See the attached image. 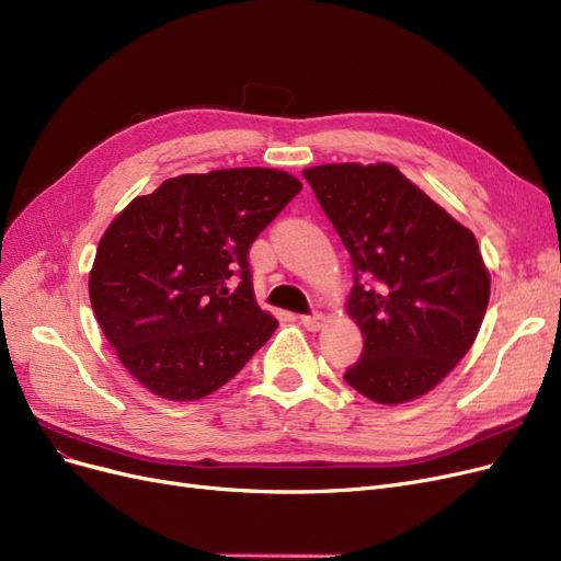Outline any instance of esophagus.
Returning <instances> with one entry per match:
<instances>
[{"label":"esophagus","mask_w":561,"mask_h":561,"mask_svg":"<svg viewBox=\"0 0 561 561\" xmlns=\"http://www.w3.org/2000/svg\"><path fill=\"white\" fill-rule=\"evenodd\" d=\"M299 322L306 327L308 332H318L327 324V316L324 313H311V316H299Z\"/></svg>","instance_id":"obj_1"}]
</instances>
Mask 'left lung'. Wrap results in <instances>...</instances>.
Here are the masks:
<instances>
[{
    "mask_svg": "<svg viewBox=\"0 0 561 561\" xmlns=\"http://www.w3.org/2000/svg\"><path fill=\"white\" fill-rule=\"evenodd\" d=\"M351 253L345 311L364 336L345 382L376 403L434 390L469 353L490 301V272L473 231L388 164L304 169Z\"/></svg>",
    "mask_w": 561,
    "mask_h": 561,
    "instance_id": "left-lung-1",
    "label": "left lung"
}]
</instances>
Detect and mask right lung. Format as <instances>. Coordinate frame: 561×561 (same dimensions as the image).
Segmentation results:
<instances>
[{
  "label": "right lung",
  "instance_id": "1",
  "mask_svg": "<svg viewBox=\"0 0 561 561\" xmlns=\"http://www.w3.org/2000/svg\"><path fill=\"white\" fill-rule=\"evenodd\" d=\"M299 190L278 169L183 173L108 225L90 272L92 311L146 390L202 399L272 339L278 320L255 301L248 250Z\"/></svg>",
  "mask_w": 561,
  "mask_h": 561
}]
</instances>
